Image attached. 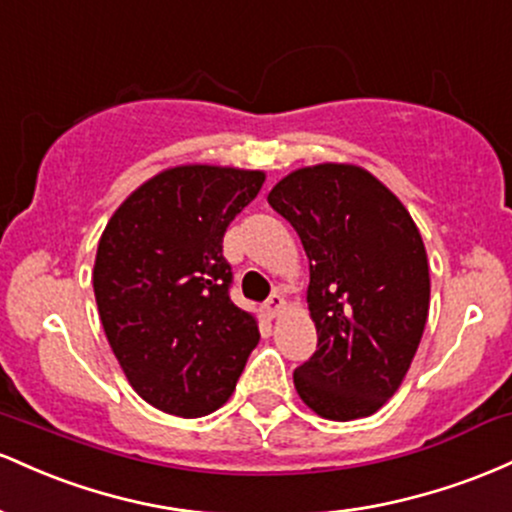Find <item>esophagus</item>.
<instances>
[{"mask_svg": "<svg viewBox=\"0 0 512 512\" xmlns=\"http://www.w3.org/2000/svg\"><path fill=\"white\" fill-rule=\"evenodd\" d=\"M263 309H266V314H268V317H271V319L280 317V314H283V309H285V300L278 295V292H275V295L268 297L266 304H263Z\"/></svg>", "mask_w": 512, "mask_h": 512, "instance_id": "esophagus-1", "label": "esophagus"}]
</instances>
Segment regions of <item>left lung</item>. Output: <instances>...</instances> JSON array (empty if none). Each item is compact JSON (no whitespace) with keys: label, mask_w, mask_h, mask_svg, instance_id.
I'll return each mask as SVG.
<instances>
[{"label":"left lung","mask_w":512,"mask_h":512,"mask_svg":"<svg viewBox=\"0 0 512 512\" xmlns=\"http://www.w3.org/2000/svg\"><path fill=\"white\" fill-rule=\"evenodd\" d=\"M309 258L307 304L317 353L292 375L329 421L372 416L409 372L430 307L421 232L396 195L355 164L287 174L268 193Z\"/></svg>","instance_id":"8db88e82"}]
</instances>
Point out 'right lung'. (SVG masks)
Listing matches in <instances>:
<instances>
[{"label":"right lung","mask_w":512,"mask_h":512,"mask_svg":"<svg viewBox=\"0 0 512 512\" xmlns=\"http://www.w3.org/2000/svg\"><path fill=\"white\" fill-rule=\"evenodd\" d=\"M263 181L258 169L171 166L103 229L91 273L99 317L130 387L154 409L217 411L261 338L254 314L229 300L222 237Z\"/></svg>","instance_id":"1"}]
</instances>
